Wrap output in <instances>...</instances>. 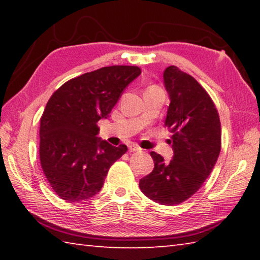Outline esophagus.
<instances>
[{"instance_id": "esophagus-1", "label": "esophagus", "mask_w": 260, "mask_h": 260, "mask_svg": "<svg viewBox=\"0 0 260 260\" xmlns=\"http://www.w3.org/2000/svg\"><path fill=\"white\" fill-rule=\"evenodd\" d=\"M128 151L129 152H138V151H141V148L138 146V144L131 143L128 146Z\"/></svg>"}]
</instances>
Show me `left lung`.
Instances as JSON below:
<instances>
[{
	"label": "left lung",
	"mask_w": 260,
	"mask_h": 260,
	"mask_svg": "<svg viewBox=\"0 0 260 260\" xmlns=\"http://www.w3.org/2000/svg\"><path fill=\"white\" fill-rule=\"evenodd\" d=\"M171 103L165 127L172 133L173 158L166 162L151 151L152 172L140 180V189L161 205H178L191 197L213 167L221 149V125L212 99L195 78L179 68L164 71Z\"/></svg>",
	"instance_id": "left-lung-1"
}]
</instances>
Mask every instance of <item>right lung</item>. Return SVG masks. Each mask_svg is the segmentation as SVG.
<instances>
[{
	"label": "right lung",
	"instance_id": "right-lung-1",
	"mask_svg": "<svg viewBox=\"0 0 260 260\" xmlns=\"http://www.w3.org/2000/svg\"><path fill=\"white\" fill-rule=\"evenodd\" d=\"M141 74L138 67L113 65L81 74L61 85L40 119V162L61 200L86 201L96 195L114 161L127 147L99 139L98 122L108 118L121 93Z\"/></svg>",
	"mask_w": 260,
	"mask_h": 260
}]
</instances>
